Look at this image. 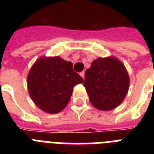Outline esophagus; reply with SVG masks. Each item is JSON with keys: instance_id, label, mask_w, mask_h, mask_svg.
I'll list each match as a JSON object with an SVG mask.
<instances>
[{"instance_id": "obj_1", "label": "esophagus", "mask_w": 154, "mask_h": 154, "mask_svg": "<svg viewBox=\"0 0 154 154\" xmlns=\"http://www.w3.org/2000/svg\"><path fill=\"white\" fill-rule=\"evenodd\" d=\"M80 75H81V77L84 78V77H85V72H84V71H83V72H80Z\"/></svg>"}]
</instances>
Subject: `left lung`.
<instances>
[{
  "mask_svg": "<svg viewBox=\"0 0 154 154\" xmlns=\"http://www.w3.org/2000/svg\"><path fill=\"white\" fill-rule=\"evenodd\" d=\"M125 68L114 57L94 60L85 73L84 86L89 101L100 110H111L123 101L129 89Z\"/></svg>",
  "mask_w": 154,
  "mask_h": 154,
  "instance_id": "obj_1",
  "label": "left lung"
}]
</instances>
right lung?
Wrapping results in <instances>:
<instances>
[{
	"mask_svg": "<svg viewBox=\"0 0 154 154\" xmlns=\"http://www.w3.org/2000/svg\"><path fill=\"white\" fill-rule=\"evenodd\" d=\"M84 80L72 69V64L59 57L41 58L28 75L29 93L43 111L57 113L64 109L72 89Z\"/></svg>",
	"mask_w": 154,
	"mask_h": 154,
	"instance_id": "1",
	"label": "right lung"
}]
</instances>
